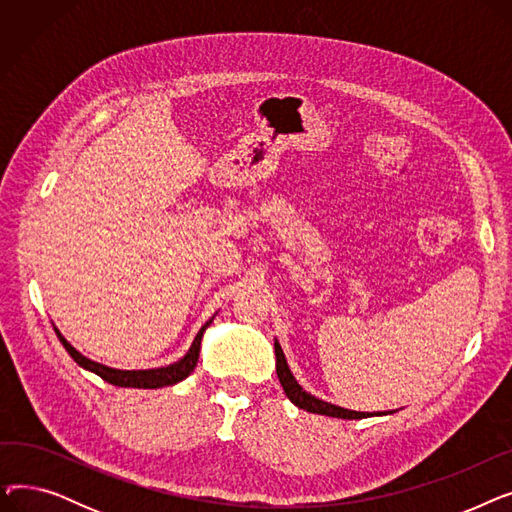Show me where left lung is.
Here are the masks:
<instances>
[{
  "label": "left lung",
  "mask_w": 512,
  "mask_h": 512,
  "mask_svg": "<svg viewBox=\"0 0 512 512\" xmlns=\"http://www.w3.org/2000/svg\"><path fill=\"white\" fill-rule=\"evenodd\" d=\"M276 348V371H278V380L286 392V396L290 398L292 405H297L299 409H305L309 413H317V415H326V417H338V419H365V417H373V415H386V413H361V411H351V409H342L332 405V402H326L321 398H315L313 394H309L307 390H303V386L294 380L292 371L288 369L286 357L282 353V346L276 340L274 342ZM392 413V411H390Z\"/></svg>",
  "instance_id": "obj_1"
}]
</instances>
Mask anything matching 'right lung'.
<instances>
[{"label":"right lung","instance_id":"right-lung-1","mask_svg":"<svg viewBox=\"0 0 512 512\" xmlns=\"http://www.w3.org/2000/svg\"><path fill=\"white\" fill-rule=\"evenodd\" d=\"M213 321V317L207 321V324L197 332L191 348H188V353L172 363V365H166V367H157V369H114V367H107V365H101L97 361H91L87 359L85 355H80L76 348L60 334L58 328H53L60 338V342L64 344V348L68 351V355L80 365L85 367L93 373H97L101 380H105L107 384H114V386H120V388H164V386H174L178 382H182L184 378H188L191 375V371L197 367V361H199V351H201V338H203V332L209 328V324Z\"/></svg>","mask_w":512,"mask_h":512}]
</instances>
